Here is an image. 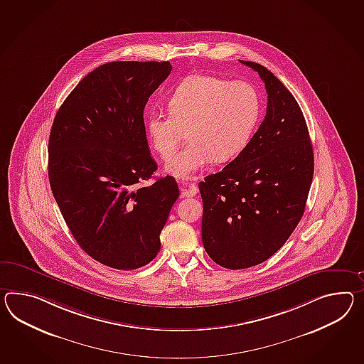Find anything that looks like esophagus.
I'll return each mask as SVG.
<instances>
[{"label": "esophagus", "mask_w": 364, "mask_h": 364, "mask_svg": "<svg viewBox=\"0 0 364 364\" xmlns=\"http://www.w3.org/2000/svg\"><path fill=\"white\" fill-rule=\"evenodd\" d=\"M180 189H181V195L186 196V197H193L198 192V188H197L195 183H191V184L183 183L180 186Z\"/></svg>", "instance_id": "34e87169"}]
</instances>
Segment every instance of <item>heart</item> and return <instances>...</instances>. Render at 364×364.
<instances>
[{"label": "heart", "mask_w": 364, "mask_h": 364, "mask_svg": "<svg viewBox=\"0 0 364 364\" xmlns=\"http://www.w3.org/2000/svg\"><path fill=\"white\" fill-rule=\"evenodd\" d=\"M259 96L247 82L208 75L181 81L168 98V113L150 110L146 132L161 158L176 150L186 130V147L166 163L176 178H192L212 161H228L246 147L259 118Z\"/></svg>", "instance_id": "b5f03b06"}]
</instances>
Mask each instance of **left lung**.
I'll return each mask as SVG.
<instances>
[{
	"instance_id": "obj_1",
	"label": "left lung",
	"mask_w": 364,
	"mask_h": 364,
	"mask_svg": "<svg viewBox=\"0 0 364 364\" xmlns=\"http://www.w3.org/2000/svg\"><path fill=\"white\" fill-rule=\"evenodd\" d=\"M240 62L264 81L266 117L240 155L198 184L205 251L229 269L260 264L283 247L302 218L314 172L308 126L292 93L266 67Z\"/></svg>"
}]
</instances>
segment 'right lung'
I'll use <instances>...</instances> for the list:
<instances>
[{
	"label": "right lung",
	"mask_w": 364,
	"mask_h": 364,
	"mask_svg": "<svg viewBox=\"0 0 364 364\" xmlns=\"http://www.w3.org/2000/svg\"><path fill=\"white\" fill-rule=\"evenodd\" d=\"M169 62H112L88 73L65 98L48 141V178L73 238L117 269L149 264L160 250L178 186L156 171L143 110L168 77Z\"/></svg>",
	"instance_id": "right-lung-1"
}]
</instances>
